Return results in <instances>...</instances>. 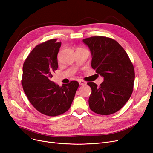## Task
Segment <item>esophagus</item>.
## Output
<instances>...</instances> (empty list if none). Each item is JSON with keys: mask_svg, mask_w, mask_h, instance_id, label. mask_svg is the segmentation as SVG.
<instances>
[{"mask_svg": "<svg viewBox=\"0 0 153 153\" xmlns=\"http://www.w3.org/2000/svg\"><path fill=\"white\" fill-rule=\"evenodd\" d=\"M78 82H79V84H80V85H86V82H85V81H84V80H79V81H78Z\"/></svg>", "mask_w": 153, "mask_h": 153, "instance_id": "obj_1", "label": "esophagus"}]
</instances>
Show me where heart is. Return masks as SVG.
Masks as SVG:
<instances>
[{
    "label": "heart",
    "mask_w": 153,
    "mask_h": 153,
    "mask_svg": "<svg viewBox=\"0 0 153 153\" xmlns=\"http://www.w3.org/2000/svg\"><path fill=\"white\" fill-rule=\"evenodd\" d=\"M77 49H78V48H77Z\"/></svg>",
    "instance_id": "1"
}]
</instances>
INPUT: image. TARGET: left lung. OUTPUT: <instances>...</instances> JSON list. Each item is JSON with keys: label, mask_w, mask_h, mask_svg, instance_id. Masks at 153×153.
<instances>
[{"label": "left lung", "mask_w": 153, "mask_h": 153, "mask_svg": "<svg viewBox=\"0 0 153 153\" xmlns=\"http://www.w3.org/2000/svg\"><path fill=\"white\" fill-rule=\"evenodd\" d=\"M89 47L91 66L103 76L98 87L88 82L91 88L90 109L100 115L115 113L126 103L133 92L135 70L126 51L116 41L105 36H92L83 39Z\"/></svg>", "instance_id": "left-lung-1"}]
</instances>
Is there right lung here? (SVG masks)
<instances>
[{
  "instance_id": "right-lung-1",
  "label": "right lung",
  "mask_w": 153,
  "mask_h": 153,
  "mask_svg": "<svg viewBox=\"0 0 153 153\" xmlns=\"http://www.w3.org/2000/svg\"><path fill=\"white\" fill-rule=\"evenodd\" d=\"M61 45L57 39L38 45L23 65L22 84L27 98L38 112L51 117L67 112L79 86L77 81L60 87L51 80L58 68Z\"/></svg>"
}]
</instances>
